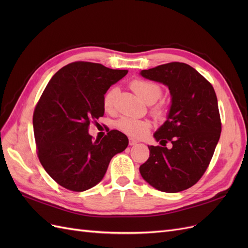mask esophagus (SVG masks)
Instances as JSON below:
<instances>
[{"label":"esophagus","instance_id":"obj_1","mask_svg":"<svg viewBox=\"0 0 248 248\" xmlns=\"http://www.w3.org/2000/svg\"><path fill=\"white\" fill-rule=\"evenodd\" d=\"M138 144V141L133 139H129V146H136Z\"/></svg>","mask_w":248,"mask_h":248}]
</instances>
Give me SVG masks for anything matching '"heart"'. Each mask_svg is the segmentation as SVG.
<instances>
[{"label":"heart","mask_w":248,"mask_h":248,"mask_svg":"<svg viewBox=\"0 0 248 248\" xmlns=\"http://www.w3.org/2000/svg\"><path fill=\"white\" fill-rule=\"evenodd\" d=\"M130 86L131 89L133 90V92L139 96V98L147 104L155 103L162 95L161 87L153 81L137 79L133 80ZM116 95L117 89L111 88L109 91H108L106 96H104L103 104L107 110H110L114 108ZM163 112L164 108L162 104H159V106L154 108L155 115L160 116ZM116 126L120 131H122L130 138L141 139L147 136V133L150 130V127H151V124H150V122L147 121V120H140L131 117H122L118 120Z\"/></svg>","instance_id":"b5f03b06"}]
</instances>
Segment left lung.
I'll return each mask as SVG.
<instances>
[{
  "mask_svg": "<svg viewBox=\"0 0 248 248\" xmlns=\"http://www.w3.org/2000/svg\"><path fill=\"white\" fill-rule=\"evenodd\" d=\"M167 86L170 107L167 120L153 134L159 146H148L150 156L140 167L147 183L163 192H179L204 175L220 138L218 103L210 82L191 66L172 62L140 72ZM168 141L173 147L168 148Z\"/></svg>",
  "mask_w": 248,
  "mask_h": 248,
  "instance_id": "8db88e82",
  "label": "left lung"
}]
</instances>
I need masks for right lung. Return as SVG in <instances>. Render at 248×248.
Segmentation results:
<instances>
[{"instance_id":"add662e5","label":"right lung","mask_w":248,"mask_h":248,"mask_svg":"<svg viewBox=\"0 0 248 248\" xmlns=\"http://www.w3.org/2000/svg\"><path fill=\"white\" fill-rule=\"evenodd\" d=\"M127 72L74 62L60 69L42 93L33 115L38 157L65 188H92L103 179L112 157L128 146V139L118 130L96 140L89 134L90 121L104 115V94Z\"/></svg>"}]
</instances>
